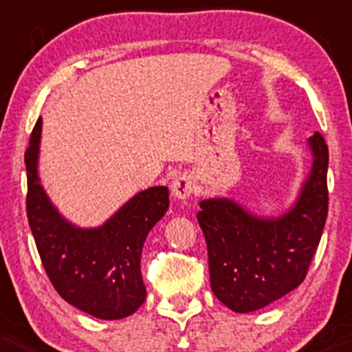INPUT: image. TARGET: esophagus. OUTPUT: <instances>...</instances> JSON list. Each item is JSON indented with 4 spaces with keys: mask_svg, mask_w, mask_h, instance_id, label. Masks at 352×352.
Wrapping results in <instances>:
<instances>
[{
    "mask_svg": "<svg viewBox=\"0 0 352 352\" xmlns=\"http://www.w3.org/2000/svg\"><path fill=\"white\" fill-rule=\"evenodd\" d=\"M193 188H195L193 179L186 175L176 177L171 184V191L177 200H186V198H190V195L193 193Z\"/></svg>",
    "mask_w": 352,
    "mask_h": 352,
    "instance_id": "34e87169",
    "label": "esophagus"
}]
</instances>
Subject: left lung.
<instances>
[{
  "label": "left lung",
  "instance_id": "obj_1",
  "mask_svg": "<svg viewBox=\"0 0 352 352\" xmlns=\"http://www.w3.org/2000/svg\"><path fill=\"white\" fill-rule=\"evenodd\" d=\"M309 175L280 215H257L229 197L200 201L212 292L237 314L264 309L305 280L327 219L329 149L318 132L307 139Z\"/></svg>",
  "mask_w": 352,
  "mask_h": 352
}]
</instances>
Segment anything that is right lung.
Listing matches in <instances>:
<instances>
[{"instance_id":"1","label":"right lung","mask_w":352,"mask_h":352,"mask_svg":"<svg viewBox=\"0 0 352 352\" xmlns=\"http://www.w3.org/2000/svg\"><path fill=\"white\" fill-rule=\"evenodd\" d=\"M42 118L25 152L27 215L47 276L76 309L103 320L132 315L146 302L140 273L144 242L169 208L168 186H152L126 200L98 227H79L57 210L41 183Z\"/></svg>"}]
</instances>
